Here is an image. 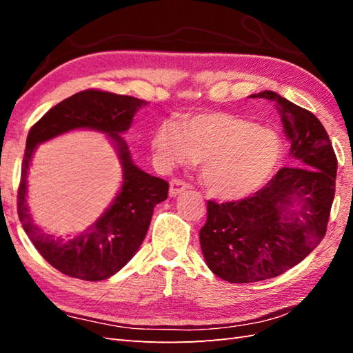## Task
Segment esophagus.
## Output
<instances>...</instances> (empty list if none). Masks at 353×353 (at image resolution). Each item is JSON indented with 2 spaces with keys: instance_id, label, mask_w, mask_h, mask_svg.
Returning a JSON list of instances; mask_svg holds the SVG:
<instances>
[{
  "instance_id": "1",
  "label": "esophagus",
  "mask_w": 353,
  "mask_h": 353,
  "mask_svg": "<svg viewBox=\"0 0 353 353\" xmlns=\"http://www.w3.org/2000/svg\"><path fill=\"white\" fill-rule=\"evenodd\" d=\"M185 190H188V183L182 181V179H172V181L170 182V196L171 197H176L177 194L183 192Z\"/></svg>"
}]
</instances>
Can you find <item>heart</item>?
I'll use <instances>...</instances> for the list:
<instances>
[{
	"label": "heart",
	"instance_id": "heart-1",
	"mask_svg": "<svg viewBox=\"0 0 353 353\" xmlns=\"http://www.w3.org/2000/svg\"><path fill=\"white\" fill-rule=\"evenodd\" d=\"M152 145L165 165L200 162L201 183L223 200L258 191L282 156V142L273 130L226 112L188 117L181 125L163 121Z\"/></svg>",
	"mask_w": 353,
	"mask_h": 353
}]
</instances>
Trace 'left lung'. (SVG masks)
Segmentation results:
<instances>
[{"mask_svg": "<svg viewBox=\"0 0 353 353\" xmlns=\"http://www.w3.org/2000/svg\"><path fill=\"white\" fill-rule=\"evenodd\" d=\"M252 97L279 110L296 165L252 197L208 201L201 252L211 272L232 283L272 279L303 261L326 234L335 196L336 156L319 118L273 91Z\"/></svg>", "mask_w": 353, "mask_h": 353, "instance_id": "left-lung-1", "label": "left lung"}]
</instances>
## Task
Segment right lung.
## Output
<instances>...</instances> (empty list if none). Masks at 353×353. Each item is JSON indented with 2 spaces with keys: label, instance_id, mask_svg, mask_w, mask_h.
Segmentation results:
<instances>
[{
  "label": "right lung",
  "instance_id": "obj_1",
  "mask_svg": "<svg viewBox=\"0 0 353 353\" xmlns=\"http://www.w3.org/2000/svg\"><path fill=\"white\" fill-rule=\"evenodd\" d=\"M145 100L100 89H86L51 108L28 132L18 188V216L30 241L59 272L83 281H103L121 270L144 241L153 209L168 197V182L133 165L118 133L129 129ZM74 128H94L112 138L123 163L125 182L114 203L92 227L70 240L54 239L36 227L26 208V172L34 148Z\"/></svg>",
  "mask_w": 353,
  "mask_h": 353
}]
</instances>
